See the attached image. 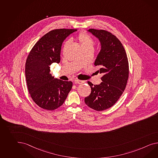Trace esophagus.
I'll return each instance as SVG.
<instances>
[{"mask_svg": "<svg viewBox=\"0 0 158 158\" xmlns=\"http://www.w3.org/2000/svg\"><path fill=\"white\" fill-rule=\"evenodd\" d=\"M74 82H75L76 84H84L85 82L84 81H81V80H77V79L74 80Z\"/></svg>", "mask_w": 158, "mask_h": 158, "instance_id": "obj_1", "label": "esophagus"}]
</instances>
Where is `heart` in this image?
Returning <instances> with one entry per match:
<instances>
[{
	"label": "heart",
	"mask_w": 158,
	"mask_h": 158,
	"mask_svg": "<svg viewBox=\"0 0 158 158\" xmlns=\"http://www.w3.org/2000/svg\"><path fill=\"white\" fill-rule=\"evenodd\" d=\"M78 40L81 44V48H93L94 42L93 40L90 36L88 34H86L84 33H81L78 36ZM69 41H66L65 42V45L68 44Z\"/></svg>",
	"instance_id": "obj_1"
}]
</instances>
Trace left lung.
Here are the masks:
<instances>
[{
	"label": "left lung",
	"instance_id": "obj_1",
	"mask_svg": "<svg viewBox=\"0 0 158 158\" xmlns=\"http://www.w3.org/2000/svg\"><path fill=\"white\" fill-rule=\"evenodd\" d=\"M98 40L101 49L94 65L102 74V82L93 85L88 81L91 93L85 98L89 107L102 111L112 106L121 96L128 78L129 66L125 49L121 42L112 33L103 30H88Z\"/></svg>",
	"mask_w": 158,
	"mask_h": 158
}]
</instances>
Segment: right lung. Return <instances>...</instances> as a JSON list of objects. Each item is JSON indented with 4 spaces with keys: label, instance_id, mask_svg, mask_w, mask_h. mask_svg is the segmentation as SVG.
Masks as SVG:
<instances>
[{
    "label": "right lung",
    "instance_id": "obj_1",
    "mask_svg": "<svg viewBox=\"0 0 158 158\" xmlns=\"http://www.w3.org/2000/svg\"><path fill=\"white\" fill-rule=\"evenodd\" d=\"M76 29H56L41 38L28 54L25 75L28 92L35 103L43 109L53 110L63 104L72 88V81L55 78L50 66L60 62L61 46Z\"/></svg>",
    "mask_w": 158,
    "mask_h": 158
}]
</instances>
